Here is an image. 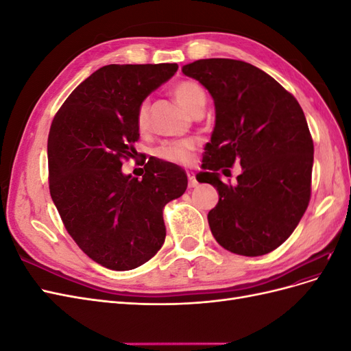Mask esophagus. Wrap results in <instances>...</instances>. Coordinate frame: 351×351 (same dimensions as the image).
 Masks as SVG:
<instances>
[{
	"instance_id": "esophagus-1",
	"label": "esophagus",
	"mask_w": 351,
	"mask_h": 351,
	"mask_svg": "<svg viewBox=\"0 0 351 351\" xmlns=\"http://www.w3.org/2000/svg\"><path fill=\"white\" fill-rule=\"evenodd\" d=\"M187 178H189V187H196L197 182H196V177L193 171H187Z\"/></svg>"
}]
</instances>
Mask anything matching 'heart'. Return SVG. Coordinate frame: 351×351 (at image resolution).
Instances as JSON below:
<instances>
[{"mask_svg":"<svg viewBox=\"0 0 351 351\" xmlns=\"http://www.w3.org/2000/svg\"><path fill=\"white\" fill-rule=\"evenodd\" d=\"M173 95L176 101L182 105V107L192 114L200 105H205L206 95L205 90L200 88V84L192 80H182L178 82L173 88ZM136 125L141 132H146L149 129V102L143 101L141 102L139 108L136 112ZM196 139H183V141H173V142H164L159 145L155 151V155L162 159V161L186 165L192 159V154L197 147Z\"/></svg>","mask_w":351,"mask_h":351,"instance_id":"b5f03b06","label":"heart"}]
</instances>
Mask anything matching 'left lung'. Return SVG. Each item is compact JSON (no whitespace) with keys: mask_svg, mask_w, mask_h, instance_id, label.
Returning <instances> with one entry per match:
<instances>
[{"mask_svg":"<svg viewBox=\"0 0 351 351\" xmlns=\"http://www.w3.org/2000/svg\"><path fill=\"white\" fill-rule=\"evenodd\" d=\"M186 76L214 98L215 127L205 146L200 183L217 187L212 234L241 256H262L291 236L311 200L313 141L300 104L269 74L230 58L197 60ZM242 165L236 185L219 169ZM196 177V178H197Z\"/></svg>","mask_w":351,"mask_h":351,"instance_id":"obj_1","label":"left lung"}]
</instances>
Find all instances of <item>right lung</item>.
Listing matches in <instances>:
<instances>
[{"instance_id": "right-lung-1", "label": "right lung", "mask_w": 351, "mask_h": 351, "mask_svg": "<svg viewBox=\"0 0 351 351\" xmlns=\"http://www.w3.org/2000/svg\"><path fill=\"white\" fill-rule=\"evenodd\" d=\"M177 64H110L74 89L48 136L49 193L77 246L102 267L129 271L165 240L162 209L187 189L182 168L149 159L142 180L121 165L137 154L141 102Z\"/></svg>"}]
</instances>
